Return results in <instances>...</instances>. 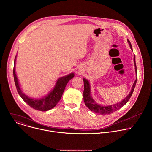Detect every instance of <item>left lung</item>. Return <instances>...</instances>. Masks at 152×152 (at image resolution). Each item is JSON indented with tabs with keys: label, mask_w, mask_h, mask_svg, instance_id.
Returning <instances> with one entry per match:
<instances>
[{
	"label": "left lung",
	"mask_w": 152,
	"mask_h": 152,
	"mask_svg": "<svg viewBox=\"0 0 152 152\" xmlns=\"http://www.w3.org/2000/svg\"><path fill=\"white\" fill-rule=\"evenodd\" d=\"M128 42H129L130 47L132 50L131 42L129 40H128ZM134 60L135 71L137 72V69L136 63H135V55H134ZM137 78L132 86V90L131 91L130 94L122 102H120V103H117L114 105H108V106H102V105H100L99 104H98L97 103H96L95 102V101L93 99V98H92V96H91L89 83L87 80H86L85 78H83V81H84V92H83L84 102L86 107L88 108H89L91 111H92L95 113H99V114H103V115L111 114V113H113L114 111H115L117 110L122 108L124 105H125L128 102V101L129 100V99L131 97L132 93L134 92V90L135 88V86L136 83H137Z\"/></svg>",
	"instance_id": "1"
}]
</instances>
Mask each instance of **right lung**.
Returning a JSON list of instances; mask_svg holds the SVG:
<instances>
[{"label":"right lung","mask_w":152,"mask_h":152,"mask_svg":"<svg viewBox=\"0 0 152 152\" xmlns=\"http://www.w3.org/2000/svg\"><path fill=\"white\" fill-rule=\"evenodd\" d=\"M15 59L16 56L14 60V64H15ZM13 74L14 82L17 90V92L19 95L21 96V98L30 107L33 108L36 110L42 111L49 110L54 108L56 105V104L58 102L60 99L62 98V94L64 92L65 87L68 82L74 77V74L73 73H71L66 76L59 78L57 80L56 85L53 88V90L47 96L40 99H32L25 95V94H24L22 92L21 90L20 89L15 71V65L13 69Z\"/></svg>","instance_id":"1"}]
</instances>
